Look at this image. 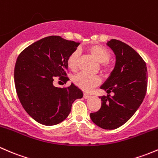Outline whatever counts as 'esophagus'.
I'll use <instances>...</instances> for the list:
<instances>
[{"label":"esophagus","instance_id":"obj_1","mask_svg":"<svg viewBox=\"0 0 158 158\" xmlns=\"http://www.w3.org/2000/svg\"><path fill=\"white\" fill-rule=\"evenodd\" d=\"M84 97L85 99H88V98H90V96L89 95V94H86V93H84Z\"/></svg>","mask_w":158,"mask_h":158}]
</instances>
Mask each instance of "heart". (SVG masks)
I'll return each mask as SVG.
<instances>
[{"label":"heart","mask_w":158,"mask_h":158,"mask_svg":"<svg viewBox=\"0 0 158 158\" xmlns=\"http://www.w3.org/2000/svg\"><path fill=\"white\" fill-rule=\"evenodd\" d=\"M87 52L94 57L97 62L100 63L103 71H106L109 69L108 61L111 58V52L101 45H91L87 48ZM79 52L74 51L68 56L67 59L68 67L71 71H76L78 68ZM74 84L84 91H90L94 87L100 84L101 80L98 76H90L86 74H77L73 80Z\"/></svg>","instance_id":"heart-1"}]
</instances>
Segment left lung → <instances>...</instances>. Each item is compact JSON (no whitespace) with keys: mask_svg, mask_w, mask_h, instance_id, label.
<instances>
[{"mask_svg":"<svg viewBox=\"0 0 158 158\" xmlns=\"http://www.w3.org/2000/svg\"><path fill=\"white\" fill-rule=\"evenodd\" d=\"M106 45L115 55V67L100 89L113 95L100 97V110L90 113L93 123L103 129H115L135 114L145 97L148 86L146 64L127 44L112 40Z\"/></svg>","mask_w":158,"mask_h":158,"instance_id":"1","label":"left lung"}]
</instances>
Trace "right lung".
I'll return each instance as SVG.
<instances>
[{"mask_svg": "<svg viewBox=\"0 0 158 158\" xmlns=\"http://www.w3.org/2000/svg\"><path fill=\"white\" fill-rule=\"evenodd\" d=\"M79 43L60 36L45 37L19 54L14 68L17 96L27 113L37 123L55 126L69 115L74 100L83 97V92L71 83L67 88H58L54 78L67 81V59L76 51Z\"/></svg>", "mask_w": 158, "mask_h": 158, "instance_id": "1", "label": "right lung"}]
</instances>
